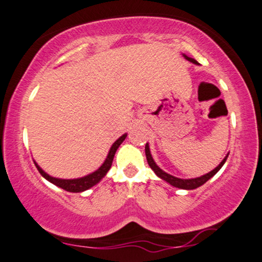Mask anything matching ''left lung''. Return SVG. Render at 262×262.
Returning <instances> with one entry per match:
<instances>
[{
    "instance_id": "8db88e82",
    "label": "left lung",
    "mask_w": 262,
    "mask_h": 262,
    "mask_svg": "<svg viewBox=\"0 0 262 262\" xmlns=\"http://www.w3.org/2000/svg\"><path fill=\"white\" fill-rule=\"evenodd\" d=\"M183 56H184V58H185V59H188L189 62L194 63V64H199V62H198L196 59H194V58H191V57H188V56H187V55H184V53H183ZM145 155H146V160H147V163H149L150 168L152 169V171L156 173L157 177H160L161 179H163V181L167 182V183H169V184L173 185V187H176V188H179V189H185V190H191V189H196V188L201 187V185L205 184V183H206L207 181H209L210 178H212L213 176H215L216 173L219 172L220 169L222 168V166L225 165V162H226L227 157H228L229 154H227V156L225 157V159L222 160V162L220 163V165L217 166L215 169H212V171H211V172L206 173V174L201 176V177H198V178H191V179H182V178H177V177H174V176L169 174V173H167V172H165V171H162V169L160 168V167L156 165V162L154 161L152 156H151V152H150L149 144H147V143H146V145H145Z\"/></svg>"
}]
</instances>
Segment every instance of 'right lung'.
<instances>
[{"instance_id": "add662e5", "label": "right lung", "mask_w": 262, "mask_h": 262, "mask_svg": "<svg viewBox=\"0 0 262 262\" xmlns=\"http://www.w3.org/2000/svg\"><path fill=\"white\" fill-rule=\"evenodd\" d=\"M125 138H127V133L123 134L122 137H119L118 139L112 144L111 149H110V151H108V155H107L106 160L103 161L102 165H101L95 172L90 173V174H88V176H84V177H81V178L62 179V178L52 177V176L47 174V173L43 171V169L41 168V167L37 165L35 161H34V163H35L37 171L40 172V174L45 179H47L49 182H51L52 184L57 185V187L64 189V190H67V191H71V193H81V191L88 190V189H90L91 187H94V185H96L97 183H99L101 179H102L107 174V172L110 171V168H111V166H112V161H113V157H115L116 151H117L119 145L124 141Z\"/></svg>"}]
</instances>
